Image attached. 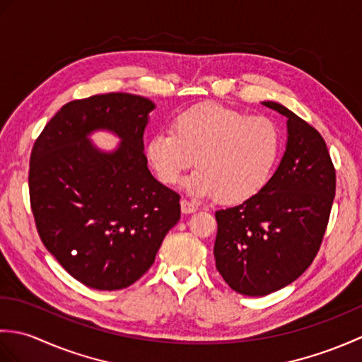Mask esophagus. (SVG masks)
<instances>
[{
  "label": "esophagus",
  "instance_id": "1",
  "mask_svg": "<svg viewBox=\"0 0 362 362\" xmlns=\"http://www.w3.org/2000/svg\"><path fill=\"white\" fill-rule=\"evenodd\" d=\"M180 206H182V211L185 213V214H189V213H194V211H197V205H196V204H193V202L187 201V199H182V201H180Z\"/></svg>",
  "mask_w": 362,
  "mask_h": 362
}]
</instances>
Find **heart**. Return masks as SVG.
<instances>
[{"mask_svg": "<svg viewBox=\"0 0 362 362\" xmlns=\"http://www.w3.org/2000/svg\"><path fill=\"white\" fill-rule=\"evenodd\" d=\"M281 151V132L267 117L218 104H201L177 115L146 146L158 180L177 185L197 168L189 187L219 204L238 205L257 196L271 179Z\"/></svg>", "mask_w": 362, "mask_h": 362, "instance_id": "b5f03b06", "label": "heart"}]
</instances>
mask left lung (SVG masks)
<instances>
[{
    "label": "left lung",
    "instance_id": "obj_1",
    "mask_svg": "<svg viewBox=\"0 0 362 362\" xmlns=\"http://www.w3.org/2000/svg\"><path fill=\"white\" fill-rule=\"evenodd\" d=\"M288 118V144L266 187L249 201L216 211V269L243 296H267L297 280L316 258L336 194L325 140L276 103Z\"/></svg>",
    "mask_w": 362,
    "mask_h": 362
}]
</instances>
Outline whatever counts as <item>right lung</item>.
<instances>
[{"instance_id": "right-lung-1", "label": "right lung", "mask_w": 362, "mask_h": 362, "mask_svg": "<svg viewBox=\"0 0 362 362\" xmlns=\"http://www.w3.org/2000/svg\"><path fill=\"white\" fill-rule=\"evenodd\" d=\"M153 103L105 93L65 104L30 151L29 201L45 247L73 279L98 291L134 284L180 219V196L148 169L143 134ZM110 128L123 143L104 154L86 141Z\"/></svg>"}]
</instances>
